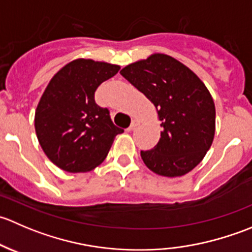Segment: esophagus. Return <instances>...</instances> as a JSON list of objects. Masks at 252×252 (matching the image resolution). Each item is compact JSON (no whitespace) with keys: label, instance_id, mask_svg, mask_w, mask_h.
Returning a JSON list of instances; mask_svg holds the SVG:
<instances>
[{"label":"esophagus","instance_id":"esophagus-1","mask_svg":"<svg viewBox=\"0 0 252 252\" xmlns=\"http://www.w3.org/2000/svg\"><path fill=\"white\" fill-rule=\"evenodd\" d=\"M139 124H140V121H138V119H133V121H131L130 126H129V130H133V129H135Z\"/></svg>","mask_w":252,"mask_h":252}]
</instances>
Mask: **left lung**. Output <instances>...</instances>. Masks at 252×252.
Wrapping results in <instances>:
<instances>
[{"mask_svg": "<svg viewBox=\"0 0 252 252\" xmlns=\"http://www.w3.org/2000/svg\"><path fill=\"white\" fill-rule=\"evenodd\" d=\"M156 107L161 138L141 151L149 169L163 177H182L204 159L215 138L216 108L206 85L175 58L154 53L121 70Z\"/></svg>", "mask_w": 252, "mask_h": 252, "instance_id": "8db88e82", "label": "left lung"}]
</instances>
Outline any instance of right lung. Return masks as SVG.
Masks as SVG:
<instances>
[{"mask_svg":"<svg viewBox=\"0 0 252 252\" xmlns=\"http://www.w3.org/2000/svg\"><path fill=\"white\" fill-rule=\"evenodd\" d=\"M119 69L117 64L78 58L61 68L45 89L35 111V131L50 161L63 171L96 168L116 135L124 131L94 97L100 84Z\"/></svg>","mask_w":252,"mask_h":252,"instance_id":"obj_1","label":"right lung"}]
</instances>
